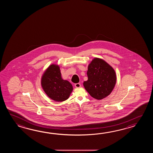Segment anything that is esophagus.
I'll list each match as a JSON object with an SVG mask.
<instances>
[{"label":"esophagus","mask_w":153,"mask_h":153,"mask_svg":"<svg viewBox=\"0 0 153 153\" xmlns=\"http://www.w3.org/2000/svg\"><path fill=\"white\" fill-rule=\"evenodd\" d=\"M75 87L76 88H79L81 87V85L80 84H79V83H77V84H75Z\"/></svg>","instance_id":"1"}]
</instances>
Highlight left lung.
Wrapping results in <instances>:
<instances>
[{"label": "left lung", "instance_id": "obj_1", "mask_svg": "<svg viewBox=\"0 0 153 153\" xmlns=\"http://www.w3.org/2000/svg\"><path fill=\"white\" fill-rule=\"evenodd\" d=\"M88 80L84 82L85 88L90 96L101 100L111 94L117 81L113 68L104 60L94 58L88 65Z\"/></svg>", "mask_w": 153, "mask_h": 153}]
</instances>
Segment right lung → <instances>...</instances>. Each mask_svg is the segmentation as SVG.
<instances>
[{
	"label": "right lung",
	"instance_id": "1",
	"mask_svg": "<svg viewBox=\"0 0 153 153\" xmlns=\"http://www.w3.org/2000/svg\"><path fill=\"white\" fill-rule=\"evenodd\" d=\"M41 85L47 96L56 102L67 100L73 89L68 81L62 79L60 68L55 64L46 69L42 76Z\"/></svg>",
	"mask_w": 153,
	"mask_h": 153
}]
</instances>
